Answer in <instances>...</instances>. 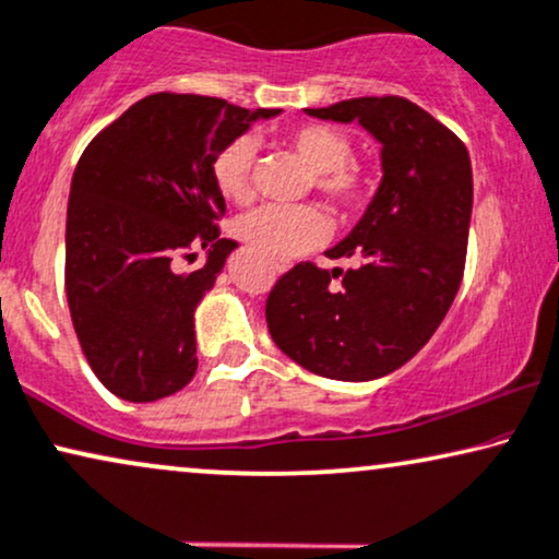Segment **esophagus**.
Segmentation results:
<instances>
[{
    "mask_svg": "<svg viewBox=\"0 0 559 559\" xmlns=\"http://www.w3.org/2000/svg\"><path fill=\"white\" fill-rule=\"evenodd\" d=\"M275 271H278V273H284V265H278V267H275Z\"/></svg>",
    "mask_w": 559,
    "mask_h": 559,
    "instance_id": "esophagus-1",
    "label": "esophagus"
}]
</instances>
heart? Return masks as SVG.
<instances>
[{
	"mask_svg": "<svg viewBox=\"0 0 559 559\" xmlns=\"http://www.w3.org/2000/svg\"><path fill=\"white\" fill-rule=\"evenodd\" d=\"M286 144L314 173V188L341 211H356L369 198L371 180L366 169L353 162V141L328 123H299L286 131ZM255 141L239 136L216 154L214 182L227 201L247 203L252 188ZM237 237L260 255L286 263L314 250L328 237V218L314 206H265L250 211L237 222Z\"/></svg>",
	"mask_w": 559,
	"mask_h": 559,
	"instance_id": "1",
	"label": "heart"
}]
</instances>
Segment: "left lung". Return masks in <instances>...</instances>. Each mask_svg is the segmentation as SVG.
I'll return each instance as SVG.
<instances>
[{"label": "left lung", "mask_w": 559, "mask_h": 559, "mask_svg": "<svg viewBox=\"0 0 559 559\" xmlns=\"http://www.w3.org/2000/svg\"><path fill=\"white\" fill-rule=\"evenodd\" d=\"M307 112L361 123L381 144L384 178L361 222L324 252L356 258L358 265L345 273L294 265L267 294V330L288 358L320 377H386L430 341L462 284L469 152L454 131L397 95L353 97Z\"/></svg>", "instance_id": "1"}]
</instances>
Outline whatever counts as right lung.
<instances>
[{
  "mask_svg": "<svg viewBox=\"0 0 559 559\" xmlns=\"http://www.w3.org/2000/svg\"><path fill=\"white\" fill-rule=\"evenodd\" d=\"M278 112L157 92L82 152L63 286L84 358L116 397L154 402L193 379V312L237 247L218 237L227 203L211 167L252 121ZM198 249L207 250V263L182 272Z\"/></svg>",
  "mask_w": 559,
  "mask_h": 559,
  "instance_id": "right-lung-1",
  "label": "right lung"
}]
</instances>
